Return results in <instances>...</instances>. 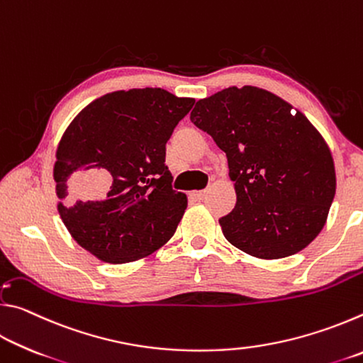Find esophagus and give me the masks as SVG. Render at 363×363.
Returning a JSON list of instances; mask_svg holds the SVG:
<instances>
[{
  "mask_svg": "<svg viewBox=\"0 0 363 363\" xmlns=\"http://www.w3.org/2000/svg\"><path fill=\"white\" fill-rule=\"evenodd\" d=\"M206 195V190H195V192H192V196L195 200H203Z\"/></svg>",
  "mask_w": 363,
  "mask_h": 363,
  "instance_id": "obj_1",
  "label": "esophagus"
}]
</instances>
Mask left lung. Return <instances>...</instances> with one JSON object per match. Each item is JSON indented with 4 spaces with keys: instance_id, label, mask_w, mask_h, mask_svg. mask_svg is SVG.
Here are the masks:
<instances>
[{
    "instance_id": "8db88e82",
    "label": "left lung",
    "mask_w": 363,
    "mask_h": 363,
    "mask_svg": "<svg viewBox=\"0 0 363 363\" xmlns=\"http://www.w3.org/2000/svg\"><path fill=\"white\" fill-rule=\"evenodd\" d=\"M190 120L225 152L237 203L219 224L233 247L279 259L314 240L336 173L330 147L299 110L266 89L232 86L196 102Z\"/></svg>"
}]
</instances>
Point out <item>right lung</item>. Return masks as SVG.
I'll return each instance as SVG.
<instances>
[{
  "instance_id": "add662e5",
  "label": "right lung",
  "mask_w": 363,
  "mask_h": 363,
  "mask_svg": "<svg viewBox=\"0 0 363 363\" xmlns=\"http://www.w3.org/2000/svg\"><path fill=\"white\" fill-rule=\"evenodd\" d=\"M194 104L162 88L115 91L73 118L57 147L54 181L59 214L79 247L125 264L174 235L187 196L173 190L164 157Z\"/></svg>"
}]
</instances>
